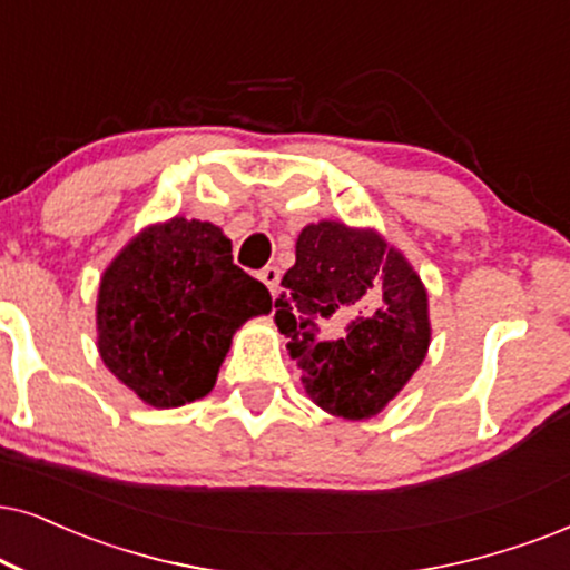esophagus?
Listing matches in <instances>:
<instances>
[{
    "label": "esophagus",
    "mask_w": 570,
    "mask_h": 570,
    "mask_svg": "<svg viewBox=\"0 0 570 570\" xmlns=\"http://www.w3.org/2000/svg\"><path fill=\"white\" fill-rule=\"evenodd\" d=\"M257 276H261V281H263L265 286H268V292H271V294H276V292H278L281 273H278L276 265H268V268H263L261 273H257Z\"/></svg>",
    "instance_id": "obj_1"
}]
</instances>
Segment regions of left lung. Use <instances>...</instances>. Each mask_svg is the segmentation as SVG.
<instances>
[{
    "label": "left lung",
    "instance_id": "8db88e82",
    "mask_svg": "<svg viewBox=\"0 0 570 570\" xmlns=\"http://www.w3.org/2000/svg\"><path fill=\"white\" fill-rule=\"evenodd\" d=\"M281 286L276 326L309 400L331 415H376L426 357V289L379 234L334 220L302 228Z\"/></svg>",
    "mask_w": 570,
    "mask_h": 570
}]
</instances>
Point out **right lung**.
Listing matches in <instances>:
<instances>
[{"instance_id": "1", "label": "right lung", "mask_w": 570, "mask_h": 570, "mask_svg": "<svg viewBox=\"0 0 570 570\" xmlns=\"http://www.w3.org/2000/svg\"><path fill=\"white\" fill-rule=\"evenodd\" d=\"M268 309V289L234 265L218 226L173 218L105 271L99 355L147 405L181 407L210 392L234 331Z\"/></svg>"}]
</instances>
